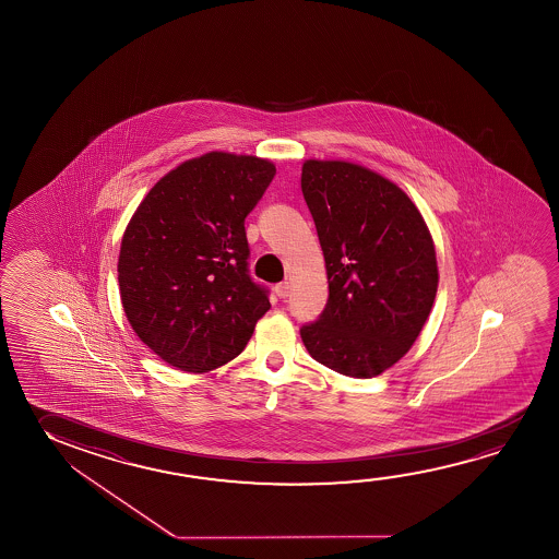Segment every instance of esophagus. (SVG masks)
I'll return each mask as SVG.
<instances>
[{
    "label": "esophagus",
    "instance_id": "esophagus-1",
    "mask_svg": "<svg viewBox=\"0 0 559 559\" xmlns=\"http://www.w3.org/2000/svg\"><path fill=\"white\" fill-rule=\"evenodd\" d=\"M275 294L278 298H286V296L290 294V284L286 283V281H284V283L276 284Z\"/></svg>",
    "mask_w": 559,
    "mask_h": 559
}]
</instances>
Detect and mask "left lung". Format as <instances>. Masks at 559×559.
<instances>
[{
    "mask_svg": "<svg viewBox=\"0 0 559 559\" xmlns=\"http://www.w3.org/2000/svg\"><path fill=\"white\" fill-rule=\"evenodd\" d=\"M302 192L330 283L304 345L338 374H382L419 337L437 296L429 228L397 185L362 165L308 159Z\"/></svg>",
    "mask_w": 559,
    "mask_h": 559,
    "instance_id": "8db88e82",
    "label": "left lung"
}]
</instances>
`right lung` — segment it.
<instances>
[{
  "mask_svg": "<svg viewBox=\"0 0 559 559\" xmlns=\"http://www.w3.org/2000/svg\"><path fill=\"white\" fill-rule=\"evenodd\" d=\"M275 174L269 159L211 152L162 177L130 218L120 300L167 365L194 374L226 365L271 308L249 276L243 224Z\"/></svg>",
  "mask_w": 559,
  "mask_h": 559,
  "instance_id": "add662e5",
  "label": "right lung"
}]
</instances>
